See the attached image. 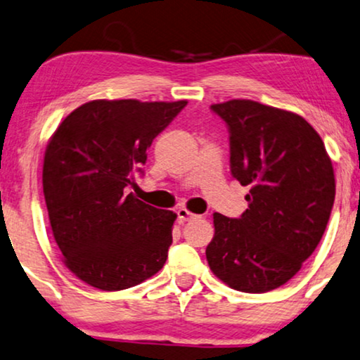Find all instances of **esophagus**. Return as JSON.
<instances>
[{
  "label": "esophagus",
  "mask_w": 360,
  "mask_h": 360,
  "mask_svg": "<svg viewBox=\"0 0 360 360\" xmlns=\"http://www.w3.org/2000/svg\"><path fill=\"white\" fill-rule=\"evenodd\" d=\"M177 217H179L181 221H189V219H195V214H193L191 211H188L186 207H179L177 209Z\"/></svg>",
  "instance_id": "34e87169"
}]
</instances>
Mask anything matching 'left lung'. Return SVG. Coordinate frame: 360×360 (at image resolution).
I'll list each match as a JSON object with an SVG mask.
<instances>
[{
    "label": "left lung",
    "instance_id": "8db88e82",
    "mask_svg": "<svg viewBox=\"0 0 360 360\" xmlns=\"http://www.w3.org/2000/svg\"><path fill=\"white\" fill-rule=\"evenodd\" d=\"M211 109L229 127L231 172L251 189L239 219L214 212L207 264L229 288L269 292L321 243L334 206V167L321 136L295 112L251 99Z\"/></svg>",
    "mask_w": 360,
    "mask_h": 360
}]
</instances>
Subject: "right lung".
<instances>
[{
  "instance_id": "add662e5",
  "label": "right lung",
  "mask_w": 360,
  "mask_h": 360,
  "mask_svg": "<svg viewBox=\"0 0 360 360\" xmlns=\"http://www.w3.org/2000/svg\"><path fill=\"white\" fill-rule=\"evenodd\" d=\"M186 104L94 99L49 139L43 162L49 224L65 266L86 284L122 290L165 266L177 216L127 189L153 139Z\"/></svg>"
}]
</instances>
